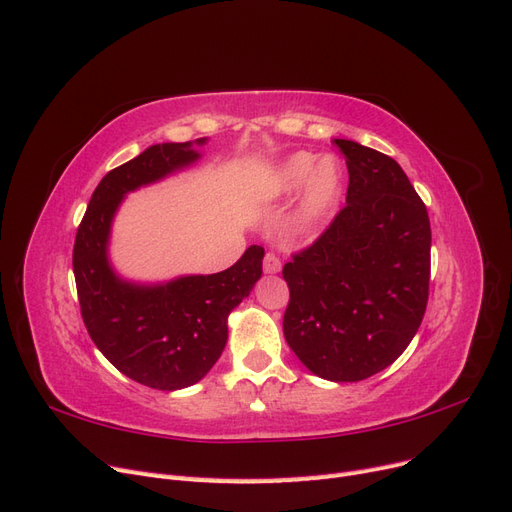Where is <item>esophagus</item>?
Returning <instances> with one entry per match:
<instances>
[{
  "label": "esophagus",
  "mask_w": 512,
  "mask_h": 512,
  "mask_svg": "<svg viewBox=\"0 0 512 512\" xmlns=\"http://www.w3.org/2000/svg\"><path fill=\"white\" fill-rule=\"evenodd\" d=\"M282 271V260L277 258L273 252L265 254V273L273 275V273H280Z\"/></svg>",
  "instance_id": "esophagus-1"
}]
</instances>
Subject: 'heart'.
<instances>
[{
  "label": "heart",
  "instance_id": "b5f03b06",
  "mask_svg": "<svg viewBox=\"0 0 512 512\" xmlns=\"http://www.w3.org/2000/svg\"><path fill=\"white\" fill-rule=\"evenodd\" d=\"M344 170L337 160L327 158L318 164V156L299 151L286 158L262 183V198L271 203L290 200L301 190L303 198L294 215V228L314 232L333 211L342 192Z\"/></svg>",
  "mask_w": 512,
  "mask_h": 512
}]
</instances>
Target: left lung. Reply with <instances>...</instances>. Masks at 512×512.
Wrapping results in <instances>:
<instances>
[{
	"label": "left lung",
	"instance_id": "1",
	"mask_svg": "<svg viewBox=\"0 0 512 512\" xmlns=\"http://www.w3.org/2000/svg\"><path fill=\"white\" fill-rule=\"evenodd\" d=\"M348 166L346 207L284 265V337L312 374L359 382L399 359L429 299L427 207L384 153L335 138Z\"/></svg>",
	"mask_w": 512,
	"mask_h": 512
}]
</instances>
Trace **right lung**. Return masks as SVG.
<instances>
[{
	"instance_id": "obj_1",
	"label": "right lung",
	"mask_w": 512,
	"mask_h": 512,
	"mask_svg": "<svg viewBox=\"0 0 512 512\" xmlns=\"http://www.w3.org/2000/svg\"><path fill=\"white\" fill-rule=\"evenodd\" d=\"M198 158L192 143H162L113 168L91 194L74 239L72 269L87 333L121 374L149 389L177 391L207 376L226 346L228 314L262 275L260 245L247 247L226 271L153 286L121 280L108 262V237L123 196Z\"/></svg>"
}]
</instances>
